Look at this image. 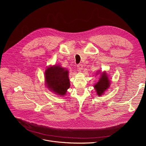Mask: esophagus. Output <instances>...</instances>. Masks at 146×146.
Masks as SVG:
<instances>
[{
	"label": "esophagus",
	"mask_w": 146,
	"mask_h": 146,
	"mask_svg": "<svg viewBox=\"0 0 146 146\" xmlns=\"http://www.w3.org/2000/svg\"><path fill=\"white\" fill-rule=\"evenodd\" d=\"M77 67L79 70H82L83 69V65L82 64H78L77 65Z\"/></svg>",
	"instance_id": "obj_1"
}]
</instances>
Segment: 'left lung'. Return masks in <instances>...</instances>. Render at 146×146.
<instances>
[{
  "instance_id": "8db88e82",
  "label": "left lung",
  "mask_w": 146,
  "mask_h": 146,
  "mask_svg": "<svg viewBox=\"0 0 146 146\" xmlns=\"http://www.w3.org/2000/svg\"><path fill=\"white\" fill-rule=\"evenodd\" d=\"M110 85V80L107 76L106 73H104L99 82L94 85V87L96 90V92L98 96L102 95L104 92L109 88Z\"/></svg>"
}]
</instances>
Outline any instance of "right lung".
<instances>
[{
    "instance_id": "1",
    "label": "right lung",
    "mask_w": 146,
    "mask_h": 146,
    "mask_svg": "<svg viewBox=\"0 0 146 146\" xmlns=\"http://www.w3.org/2000/svg\"><path fill=\"white\" fill-rule=\"evenodd\" d=\"M68 70L58 66L50 67L46 69L45 78L48 89L56 94L64 96L70 88Z\"/></svg>"
}]
</instances>
